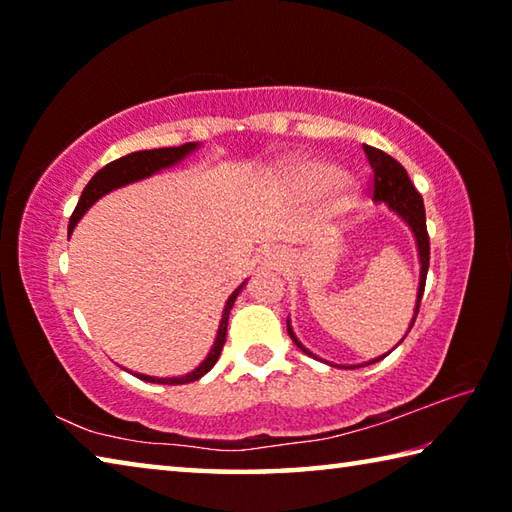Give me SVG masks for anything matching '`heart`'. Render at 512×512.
Segmentation results:
<instances>
[{"mask_svg":"<svg viewBox=\"0 0 512 512\" xmlns=\"http://www.w3.org/2000/svg\"><path fill=\"white\" fill-rule=\"evenodd\" d=\"M289 178L298 187L305 189V192H318V189L332 185L339 201H345V198H350L354 194V185L350 180L336 176V171L320 160H305L291 164Z\"/></svg>","mask_w":512,"mask_h":512,"instance_id":"1","label":"heart"}]
</instances>
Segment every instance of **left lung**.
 <instances>
[{
	"mask_svg": "<svg viewBox=\"0 0 512 512\" xmlns=\"http://www.w3.org/2000/svg\"><path fill=\"white\" fill-rule=\"evenodd\" d=\"M363 151H366V158H368V164L372 169V198H375L377 203H386L393 212L400 214L402 219L409 223V228H411L413 237H415V244H418L420 287H418V300H415V314H413V320L409 325V332H411V327L415 323V316H418L420 300H422V293H424V282H427V271H429V235H427V219H424V203H422V196L418 194V189L413 187L409 173H406V169L402 167L400 162L391 158L388 153L375 149V146L363 144ZM287 329H289V336L293 339V343H296L302 352H307L309 357H314V354H311L305 348V345H302L296 339L289 318H287ZM384 357H386V354H384ZM379 359L361 363V366H370V363H375Z\"/></svg>",
	"mask_w": 512,
	"mask_h": 512,
	"instance_id": "1",
	"label": "left lung"
}]
</instances>
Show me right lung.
<instances>
[{
  "mask_svg": "<svg viewBox=\"0 0 512 512\" xmlns=\"http://www.w3.org/2000/svg\"><path fill=\"white\" fill-rule=\"evenodd\" d=\"M196 146H198L196 142H187L183 146H169V149L135 151V153L124 155V158L106 164V167L94 173L90 183L85 185L79 203H76V210L72 214V219H69V228H67L69 235H72L74 225L79 223L81 216L88 212L101 196H106L108 192H112V189H119L124 185L137 183V180L149 178V176H153V173H158V171L167 169V167H173V164H178L180 160L187 158V155L192 153ZM244 284L246 282H241L239 287L232 291V296L228 298V302H225V309H223V316H221V323H219V332H216L212 350L207 352V357L203 359L201 366L194 368L192 372H187V375H183V377H149V375H140V372H137V377L144 379V381H151V384L176 386V384H189V381H196V379H201L203 375H207V372L214 368V363L219 361V357H221L225 334H228L230 309H232V305H235V300L241 293V289H244Z\"/></svg>",
  "mask_w": 512,
  "mask_h": 512,
  "instance_id": "obj_1",
  "label": "right lung"
}]
</instances>
